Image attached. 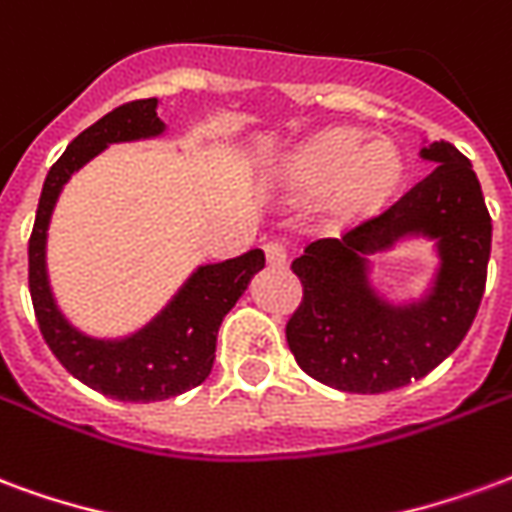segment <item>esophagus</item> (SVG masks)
I'll use <instances>...</instances> for the list:
<instances>
[{"label":"esophagus","instance_id":"1","mask_svg":"<svg viewBox=\"0 0 512 512\" xmlns=\"http://www.w3.org/2000/svg\"><path fill=\"white\" fill-rule=\"evenodd\" d=\"M264 256H267V264L272 267H281L286 261V248H283L281 240H267L264 242Z\"/></svg>","mask_w":512,"mask_h":512}]
</instances>
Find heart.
I'll list each match as a JSON object with an SVG mask.
<instances>
[{"label": "heart", "mask_w": 512, "mask_h": 512, "mask_svg": "<svg viewBox=\"0 0 512 512\" xmlns=\"http://www.w3.org/2000/svg\"><path fill=\"white\" fill-rule=\"evenodd\" d=\"M401 174V158L390 141H371L363 147V133L333 130L324 133L294 160V177L313 190L335 185L338 204L346 212L374 207L393 190Z\"/></svg>", "instance_id": "obj_1"}]
</instances>
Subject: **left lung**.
I'll return each mask as SVG.
<instances>
[{
	"label": "left lung",
	"instance_id": "1",
	"mask_svg": "<svg viewBox=\"0 0 512 512\" xmlns=\"http://www.w3.org/2000/svg\"><path fill=\"white\" fill-rule=\"evenodd\" d=\"M436 169L341 242H311L292 261L302 302L286 341L302 371L343 393H387L431 374L458 349L486 292L491 215L472 163L447 141L420 152ZM406 230L440 240L435 292L412 309H390L364 283L360 252L389 247Z\"/></svg>",
	"mask_w": 512,
	"mask_h": 512
}]
</instances>
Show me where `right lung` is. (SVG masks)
I'll return each mask as SVG.
<instances>
[{"mask_svg": "<svg viewBox=\"0 0 512 512\" xmlns=\"http://www.w3.org/2000/svg\"><path fill=\"white\" fill-rule=\"evenodd\" d=\"M155 108V98L122 103L70 141L48 171L29 237V294L48 349L87 387L133 404L166 401L210 376L220 322L248 289L253 272L264 267V251L259 248L199 267L166 311L125 341H92L62 319L46 278V231L59 190L73 171L108 144L158 136L163 122Z\"/></svg>", "mask_w": 512, "mask_h": 512, "instance_id": "obj_1", "label": "right lung"}]
</instances>
